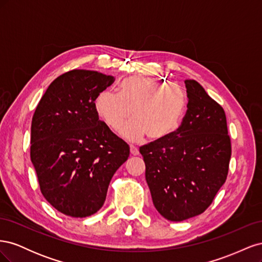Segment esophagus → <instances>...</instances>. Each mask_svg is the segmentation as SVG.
I'll return each instance as SVG.
<instances>
[{
    "mask_svg": "<svg viewBox=\"0 0 262 262\" xmlns=\"http://www.w3.org/2000/svg\"><path fill=\"white\" fill-rule=\"evenodd\" d=\"M130 152H131V154L132 155H138L139 154V148L138 147H136L134 145H130Z\"/></svg>",
    "mask_w": 262,
    "mask_h": 262,
    "instance_id": "34e87169",
    "label": "esophagus"
}]
</instances>
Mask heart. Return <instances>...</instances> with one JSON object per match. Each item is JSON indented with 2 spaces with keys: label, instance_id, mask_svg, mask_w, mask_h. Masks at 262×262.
<instances>
[{
  "label": "heart",
  "instance_id": "heart-1",
  "mask_svg": "<svg viewBox=\"0 0 262 262\" xmlns=\"http://www.w3.org/2000/svg\"><path fill=\"white\" fill-rule=\"evenodd\" d=\"M187 108L185 91L177 84H165L147 76H131L119 85V94L100 92L95 110L109 129H121V136L131 142L162 140L175 132Z\"/></svg>",
  "mask_w": 262,
  "mask_h": 262
}]
</instances>
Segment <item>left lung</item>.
<instances>
[{
  "mask_svg": "<svg viewBox=\"0 0 262 262\" xmlns=\"http://www.w3.org/2000/svg\"><path fill=\"white\" fill-rule=\"evenodd\" d=\"M187 113L179 128L140 147L154 207L180 222L207 210L224 185L231 139L224 109L194 80H186Z\"/></svg>",
  "mask_w": 262,
  "mask_h": 262,
  "instance_id": "8db88e82",
  "label": "left lung"
}]
</instances>
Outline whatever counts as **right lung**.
Returning a JSON list of instances; mask_svg holds the SVG:
<instances>
[{"instance_id":"add662e5","label":"right lung","mask_w":262,"mask_h":262,"mask_svg":"<svg viewBox=\"0 0 262 262\" xmlns=\"http://www.w3.org/2000/svg\"><path fill=\"white\" fill-rule=\"evenodd\" d=\"M114 81L96 71H70L49 85L33 116L30 158L41 193L68 216L96 213L129 157V145L95 110L96 96Z\"/></svg>"}]
</instances>
